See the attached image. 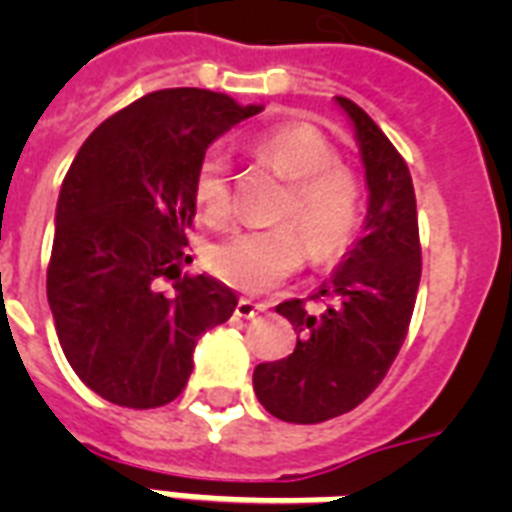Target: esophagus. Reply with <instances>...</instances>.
Returning <instances> with one entry per match:
<instances>
[{"mask_svg": "<svg viewBox=\"0 0 512 512\" xmlns=\"http://www.w3.org/2000/svg\"><path fill=\"white\" fill-rule=\"evenodd\" d=\"M265 311V305L260 303H252V300H247V297H241L239 303H236V316L239 319H255V316H260V313Z\"/></svg>", "mask_w": 512, "mask_h": 512, "instance_id": "obj_1", "label": "esophagus"}]
</instances>
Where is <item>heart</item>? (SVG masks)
I'll return each instance as SVG.
<instances>
[{
  "label": "heart",
  "instance_id": "1",
  "mask_svg": "<svg viewBox=\"0 0 512 512\" xmlns=\"http://www.w3.org/2000/svg\"><path fill=\"white\" fill-rule=\"evenodd\" d=\"M249 151L289 180L273 228L233 231L209 249L207 265L217 279L244 292H268L313 260H332L356 239L364 217V188L335 146L316 127L287 122L249 140ZM193 207L207 223L231 212L228 159L207 151L193 172Z\"/></svg>",
  "mask_w": 512,
  "mask_h": 512
}]
</instances>
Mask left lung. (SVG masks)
<instances>
[{
  "label": "left lung",
  "mask_w": 512,
  "mask_h": 512,
  "mask_svg": "<svg viewBox=\"0 0 512 512\" xmlns=\"http://www.w3.org/2000/svg\"><path fill=\"white\" fill-rule=\"evenodd\" d=\"M356 127L369 188L361 239L308 300L276 313L295 327L287 358L257 364L260 404L284 422L316 425L356 409L388 374L404 345L422 276L417 199L404 156L353 100L337 98Z\"/></svg>",
  "instance_id": "1"
}]
</instances>
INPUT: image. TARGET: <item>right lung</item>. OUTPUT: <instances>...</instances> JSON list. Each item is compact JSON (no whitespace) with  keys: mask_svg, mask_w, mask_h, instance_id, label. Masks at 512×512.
<instances>
[{"mask_svg":"<svg viewBox=\"0 0 512 512\" xmlns=\"http://www.w3.org/2000/svg\"><path fill=\"white\" fill-rule=\"evenodd\" d=\"M260 111L199 87L156 90L79 148L60 188L47 300L71 369L111 404L175 401L199 337L236 311L225 284L183 273L185 231L209 143Z\"/></svg>","mask_w":512,"mask_h":512,"instance_id":"1","label":"right lung"}]
</instances>
